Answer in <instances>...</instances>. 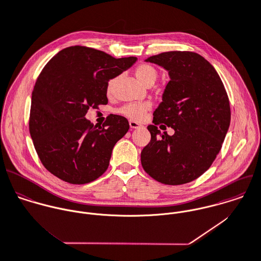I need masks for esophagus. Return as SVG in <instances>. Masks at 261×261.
I'll use <instances>...</instances> for the list:
<instances>
[{
    "label": "esophagus",
    "instance_id": "34e87169",
    "mask_svg": "<svg viewBox=\"0 0 261 261\" xmlns=\"http://www.w3.org/2000/svg\"><path fill=\"white\" fill-rule=\"evenodd\" d=\"M129 127H130L132 129H134V128H139V127H140V124H138L136 121H129Z\"/></svg>",
    "mask_w": 261,
    "mask_h": 261
}]
</instances>
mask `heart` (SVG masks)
Listing matches in <instances>:
<instances>
[{
  "instance_id": "b5f03b06",
  "label": "heart",
  "mask_w": 261,
  "mask_h": 261,
  "mask_svg": "<svg viewBox=\"0 0 261 261\" xmlns=\"http://www.w3.org/2000/svg\"><path fill=\"white\" fill-rule=\"evenodd\" d=\"M135 75L143 85L151 86L158 78V70L151 64L142 63L136 67ZM117 80V76L108 80L106 85L107 93H111L113 91ZM149 109V104H127L119 109V113L132 120L141 121Z\"/></svg>"
}]
</instances>
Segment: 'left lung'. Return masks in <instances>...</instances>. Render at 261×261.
Returning a JSON list of instances; mask_svg holds the SVG:
<instances>
[{"mask_svg": "<svg viewBox=\"0 0 261 261\" xmlns=\"http://www.w3.org/2000/svg\"><path fill=\"white\" fill-rule=\"evenodd\" d=\"M165 68L171 80L149 125L151 142L141 153L144 170L168 185L188 183L204 173L228 132L229 97L215 68L193 51H166L147 59ZM171 126L173 136L156 127Z\"/></svg>", "mask_w": 261, "mask_h": 261, "instance_id": "8db88e82", "label": "left lung"}]
</instances>
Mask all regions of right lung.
<instances>
[{"mask_svg": "<svg viewBox=\"0 0 261 261\" xmlns=\"http://www.w3.org/2000/svg\"><path fill=\"white\" fill-rule=\"evenodd\" d=\"M136 61V57L115 59L75 45L45 65L32 92L29 132L47 171L71 184H85L107 170L112 149L127 133L128 121L112 114L98 126L85 115L90 107L108 103V80Z\"/></svg>", "mask_w": 261, "mask_h": 261, "instance_id": "right-lung-1", "label": "right lung"}]
</instances>
